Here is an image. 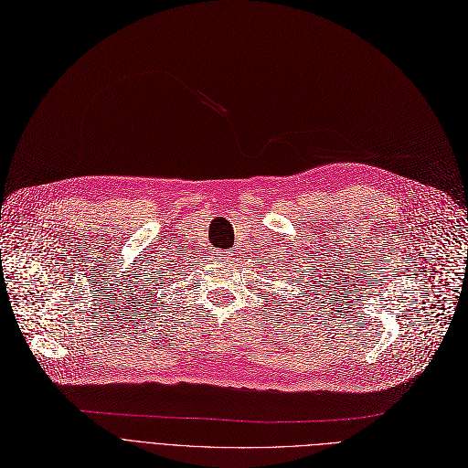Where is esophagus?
<instances>
[{
  "instance_id": "1",
  "label": "esophagus",
  "mask_w": 468,
  "mask_h": 468,
  "mask_svg": "<svg viewBox=\"0 0 468 468\" xmlns=\"http://www.w3.org/2000/svg\"><path fill=\"white\" fill-rule=\"evenodd\" d=\"M213 255L223 261V259H229V257H230V250H225V249H215V250H213Z\"/></svg>"
}]
</instances>
